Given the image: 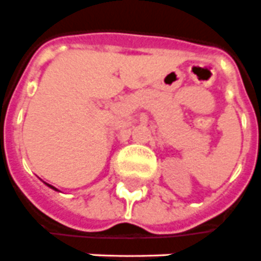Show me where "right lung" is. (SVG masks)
Here are the masks:
<instances>
[{
  "label": "right lung",
  "mask_w": 261,
  "mask_h": 261,
  "mask_svg": "<svg viewBox=\"0 0 261 261\" xmlns=\"http://www.w3.org/2000/svg\"><path fill=\"white\" fill-rule=\"evenodd\" d=\"M47 186L50 187V188H53V190H57V188H55V187H53V186H50V184H47Z\"/></svg>",
  "instance_id": "1"
}]
</instances>
